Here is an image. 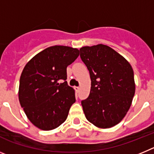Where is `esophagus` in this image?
<instances>
[{"mask_svg":"<svg viewBox=\"0 0 154 154\" xmlns=\"http://www.w3.org/2000/svg\"><path fill=\"white\" fill-rule=\"evenodd\" d=\"M75 90L76 91V92H79V90H80V88H79V87L75 86Z\"/></svg>","mask_w":154,"mask_h":154,"instance_id":"esophagus-1","label":"esophagus"}]
</instances>
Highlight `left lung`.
Masks as SVG:
<instances>
[{
    "label": "left lung",
    "instance_id": "obj_1",
    "mask_svg": "<svg viewBox=\"0 0 154 154\" xmlns=\"http://www.w3.org/2000/svg\"><path fill=\"white\" fill-rule=\"evenodd\" d=\"M80 57L89 71L91 89L82 101L87 120L100 129L117 125L131 106L136 85L131 65L105 45L84 46Z\"/></svg>",
    "mask_w": 154,
    "mask_h": 154
}]
</instances>
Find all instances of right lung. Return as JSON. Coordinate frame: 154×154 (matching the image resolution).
<instances>
[{
    "mask_svg": "<svg viewBox=\"0 0 154 154\" xmlns=\"http://www.w3.org/2000/svg\"><path fill=\"white\" fill-rule=\"evenodd\" d=\"M79 55L77 48L51 46L24 66L19 82V102L28 119L40 130H54L67 119L75 96L65 81L66 69ZM62 80L65 82L60 84Z\"/></svg>",
    "mask_w": 154,
    "mask_h": 154,
    "instance_id": "add662e5",
    "label": "right lung"
}]
</instances>
